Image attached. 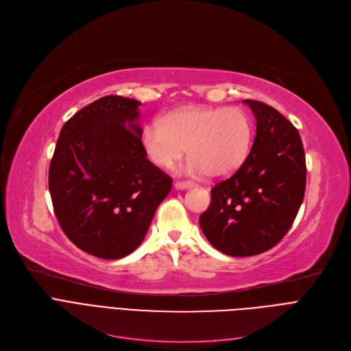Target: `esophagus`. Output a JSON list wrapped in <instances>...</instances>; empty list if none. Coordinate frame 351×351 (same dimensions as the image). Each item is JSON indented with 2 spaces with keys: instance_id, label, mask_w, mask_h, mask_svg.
<instances>
[{
  "instance_id": "1",
  "label": "esophagus",
  "mask_w": 351,
  "mask_h": 351,
  "mask_svg": "<svg viewBox=\"0 0 351 351\" xmlns=\"http://www.w3.org/2000/svg\"><path fill=\"white\" fill-rule=\"evenodd\" d=\"M193 187V182H187V181H176L174 182V189L176 190H185V189H190Z\"/></svg>"
}]
</instances>
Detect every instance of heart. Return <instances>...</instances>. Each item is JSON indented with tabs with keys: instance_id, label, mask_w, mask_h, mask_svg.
<instances>
[{
	"instance_id": "heart-1",
	"label": "heart",
	"mask_w": 351,
	"mask_h": 351,
	"mask_svg": "<svg viewBox=\"0 0 351 351\" xmlns=\"http://www.w3.org/2000/svg\"><path fill=\"white\" fill-rule=\"evenodd\" d=\"M252 144V120L239 108L187 106L160 119V125L146 126L140 146L158 169H171L185 147L190 160L189 174L221 178L237 171Z\"/></svg>"
}]
</instances>
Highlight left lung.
Segmentation results:
<instances>
[{
    "instance_id": "1",
    "label": "left lung",
    "mask_w": 351,
    "mask_h": 351,
    "mask_svg": "<svg viewBox=\"0 0 351 351\" xmlns=\"http://www.w3.org/2000/svg\"><path fill=\"white\" fill-rule=\"evenodd\" d=\"M256 119L250 156L211 189V204L199 217L210 243L225 255L252 256L274 246L291 230L306 189L300 134L266 103L246 99Z\"/></svg>"
}]
</instances>
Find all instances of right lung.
<instances>
[{
  "mask_svg": "<svg viewBox=\"0 0 351 351\" xmlns=\"http://www.w3.org/2000/svg\"><path fill=\"white\" fill-rule=\"evenodd\" d=\"M141 101L105 96L60 130L49 166V193L60 228L101 259L132 254L146 237L173 180L144 156Z\"/></svg>",
  "mask_w": 351,
  "mask_h": 351,
  "instance_id": "add662e5",
  "label": "right lung"
}]
</instances>
